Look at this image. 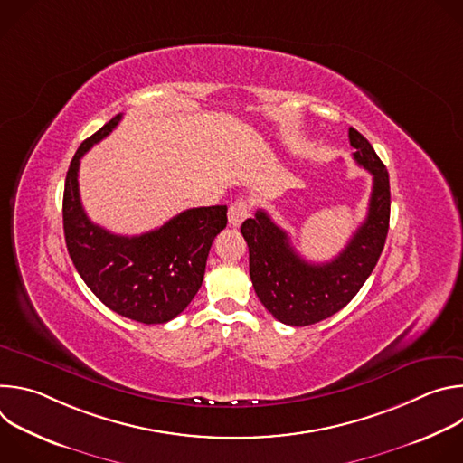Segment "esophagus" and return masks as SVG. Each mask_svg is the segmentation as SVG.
Here are the masks:
<instances>
[{"mask_svg":"<svg viewBox=\"0 0 463 463\" xmlns=\"http://www.w3.org/2000/svg\"><path fill=\"white\" fill-rule=\"evenodd\" d=\"M247 216H249V203L243 200V197H240V200L231 203V207H229V223L232 227H240Z\"/></svg>","mask_w":463,"mask_h":463,"instance_id":"obj_1","label":"esophagus"}]
</instances>
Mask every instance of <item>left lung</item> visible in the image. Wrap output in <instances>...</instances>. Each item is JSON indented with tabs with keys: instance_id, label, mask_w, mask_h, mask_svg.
Listing matches in <instances>:
<instances>
[{
	"instance_id": "8db88e82",
	"label": "left lung",
	"mask_w": 463,
	"mask_h": 463,
	"mask_svg": "<svg viewBox=\"0 0 463 463\" xmlns=\"http://www.w3.org/2000/svg\"><path fill=\"white\" fill-rule=\"evenodd\" d=\"M354 159L373 177L368 214L332 261L311 263L266 211L241 223L249 247V275L266 309L289 326H309L341 311L372 275L390 222V181L383 161L355 128L348 131Z\"/></svg>"
}]
</instances>
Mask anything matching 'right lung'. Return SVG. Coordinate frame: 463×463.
I'll use <instances>...</instances> for the list:
<instances>
[{"mask_svg":"<svg viewBox=\"0 0 463 463\" xmlns=\"http://www.w3.org/2000/svg\"><path fill=\"white\" fill-rule=\"evenodd\" d=\"M120 118L122 113L115 115L86 139L70 165L61 209L65 245L104 306L143 324H165L200 291L211 245L227 225V205L188 209L141 236H118L95 225L80 202V159Z\"/></svg>","mask_w":463,"mask_h":463,"instance_id":"right-lung-1","label":"right lung"}]
</instances>
